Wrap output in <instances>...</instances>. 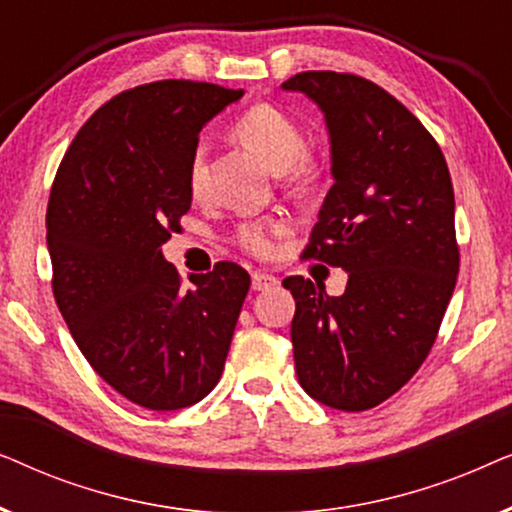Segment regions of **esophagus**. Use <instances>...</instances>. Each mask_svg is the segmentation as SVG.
Wrapping results in <instances>:
<instances>
[{
  "mask_svg": "<svg viewBox=\"0 0 512 512\" xmlns=\"http://www.w3.org/2000/svg\"><path fill=\"white\" fill-rule=\"evenodd\" d=\"M277 284H279V279L275 275H268V272L256 270L254 275H251V289H254V291L272 289V286H277Z\"/></svg>",
  "mask_w": 512,
  "mask_h": 512,
  "instance_id": "1",
  "label": "esophagus"
}]
</instances>
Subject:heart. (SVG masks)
Masks as SVG:
<instances>
[{
	"label": "heart",
	"mask_w": 512,
	"mask_h": 512,
	"mask_svg": "<svg viewBox=\"0 0 512 512\" xmlns=\"http://www.w3.org/2000/svg\"><path fill=\"white\" fill-rule=\"evenodd\" d=\"M233 137L275 174L291 172V179L298 184H305L310 179V167L303 163L307 139L298 123L291 121L282 109L272 107V104H254L235 118ZM202 172H205V144L200 142L195 146L191 170H188L193 191H200ZM284 230L286 223L279 219L249 221L237 230V242L249 254L268 256L275 249V237L282 235Z\"/></svg>",
	"instance_id": "obj_1"
}]
</instances>
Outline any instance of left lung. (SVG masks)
<instances>
[{
    "mask_svg": "<svg viewBox=\"0 0 512 512\" xmlns=\"http://www.w3.org/2000/svg\"><path fill=\"white\" fill-rule=\"evenodd\" d=\"M282 88L317 104L331 144L333 186L303 256L347 272L342 296L284 279L298 382L328 408L370 410L422 366L457 284L450 170L429 130L373 81L300 72Z\"/></svg>",
    "mask_w": 512,
    "mask_h": 512,
    "instance_id": "8db88e82",
    "label": "left lung"
}]
</instances>
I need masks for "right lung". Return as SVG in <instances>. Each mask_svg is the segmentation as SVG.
<instances>
[{"label": "right lung", "instance_id": "obj_1", "mask_svg": "<svg viewBox=\"0 0 512 512\" xmlns=\"http://www.w3.org/2000/svg\"><path fill=\"white\" fill-rule=\"evenodd\" d=\"M242 95L174 79L125 90L88 118L55 174V303L95 373L142 408H188L223 373L249 272L223 261L181 289L163 244L191 209L200 130Z\"/></svg>", "mask_w": 512, "mask_h": 512}]
</instances>
